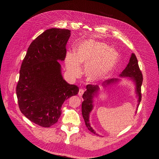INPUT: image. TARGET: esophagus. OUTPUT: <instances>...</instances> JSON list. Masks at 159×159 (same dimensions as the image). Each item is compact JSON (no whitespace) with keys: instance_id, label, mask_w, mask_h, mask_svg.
<instances>
[{"instance_id":"obj_1","label":"esophagus","mask_w":159,"mask_h":159,"mask_svg":"<svg viewBox=\"0 0 159 159\" xmlns=\"http://www.w3.org/2000/svg\"><path fill=\"white\" fill-rule=\"evenodd\" d=\"M84 89H80L78 94H79V95L80 97H82V95H83V93H84Z\"/></svg>"}]
</instances>
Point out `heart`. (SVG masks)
I'll return each instance as SVG.
<instances>
[{
    "label": "heart",
    "instance_id": "heart-1",
    "mask_svg": "<svg viewBox=\"0 0 159 159\" xmlns=\"http://www.w3.org/2000/svg\"><path fill=\"white\" fill-rule=\"evenodd\" d=\"M119 61V53L105 43L93 40H85L75 50L68 53L66 66L70 74L77 77L81 73L80 65H85V74L91 81L106 79Z\"/></svg>",
    "mask_w": 159,
    "mask_h": 159
}]
</instances>
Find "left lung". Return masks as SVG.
<instances>
[{
    "label": "left lung",
    "instance_id": "left-lung-1",
    "mask_svg": "<svg viewBox=\"0 0 159 159\" xmlns=\"http://www.w3.org/2000/svg\"><path fill=\"white\" fill-rule=\"evenodd\" d=\"M120 77H129L131 80H132L135 82V84L136 86L135 88V92L138 97V104L137 106V108L139 106L140 102L141 101V86L143 84V74L139 68V64L137 58L134 53H132L130 57L129 62L127 66L126 67L121 74H120ZM119 79H111L110 80H107L104 82L102 86L104 87H106L109 85L113 84V83L118 82ZM99 86L98 85H91L88 84L86 86V91L82 95V98L84 99V101L82 103V116L84 118L86 126L88 130L95 135H98L96 133L95 131L91 127L89 124V113L92 111L93 107V98L96 96L98 92ZM137 112V111H136Z\"/></svg>",
    "mask_w": 159,
    "mask_h": 159
}]
</instances>
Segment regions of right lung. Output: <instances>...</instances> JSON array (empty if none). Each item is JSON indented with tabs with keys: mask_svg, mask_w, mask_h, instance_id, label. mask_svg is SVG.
<instances>
[{
	"mask_svg": "<svg viewBox=\"0 0 159 159\" xmlns=\"http://www.w3.org/2000/svg\"><path fill=\"white\" fill-rule=\"evenodd\" d=\"M71 31L46 30L30 45L22 62L16 89L22 113L32 122L49 128L61 115L64 102L79 89L62 77L61 66Z\"/></svg>",
	"mask_w": 159,
	"mask_h": 159,
	"instance_id": "obj_1",
	"label": "right lung"
}]
</instances>
